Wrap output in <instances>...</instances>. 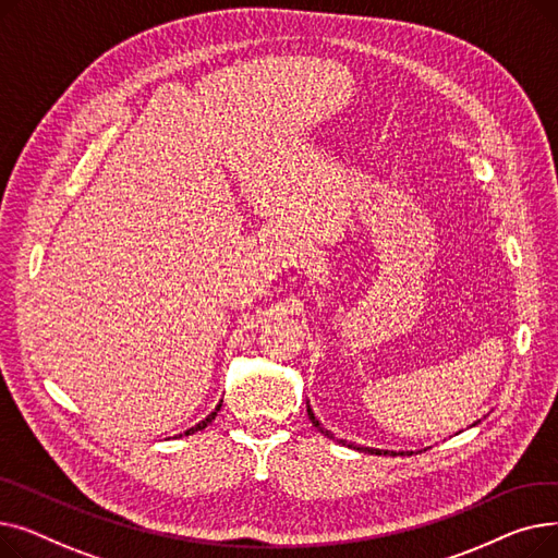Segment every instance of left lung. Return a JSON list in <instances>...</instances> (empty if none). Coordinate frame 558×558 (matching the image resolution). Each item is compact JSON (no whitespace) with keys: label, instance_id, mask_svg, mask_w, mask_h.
I'll return each instance as SVG.
<instances>
[{"label":"left lung","instance_id":"left-lung-1","mask_svg":"<svg viewBox=\"0 0 558 558\" xmlns=\"http://www.w3.org/2000/svg\"><path fill=\"white\" fill-rule=\"evenodd\" d=\"M307 416H310V421H312V425L324 434V436H328V438H335L337 444H341V446H345V448H353V450H360V452H368V454H389V457H404V454H414V452H393V450H377V448H366V446H357V444H350V441H345V438H337L330 429H326L324 427V423H320L316 416H314V412H312V407H310V402H307ZM480 423V421H477ZM477 423H473V425H477Z\"/></svg>","mask_w":558,"mask_h":558}]
</instances>
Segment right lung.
<instances>
[{
  "label": "right lung",
  "mask_w": 558,
  "mask_h": 558,
  "mask_svg": "<svg viewBox=\"0 0 558 558\" xmlns=\"http://www.w3.org/2000/svg\"><path fill=\"white\" fill-rule=\"evenodd\" d=\"M223 402V400H221ZM221 402L217 404V409H215V412L213 414H208V416H205L201 423H196L194 427H190L185 434H179V436H190V434H194V432H198V429H205V427H208L213 421H215V416H217V412H219V409H221Z\"/></svg>",
  "instance_id": "add662e5"
}]
</instances>
